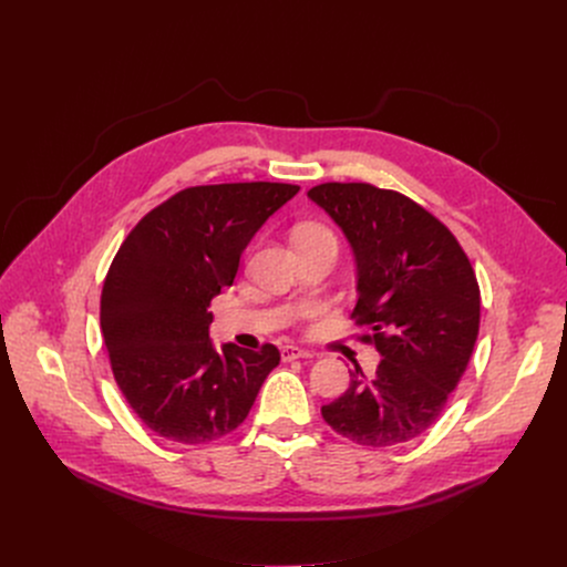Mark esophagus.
<instances>
[{
	"label": "esophagus",
	"instance_id": "esophagus-1",
	"mask_svg": "<svg viewBox=\"0 0 567 567\" xmlns=\"http://www.w3.org/2000/svg\"><path fill=\"white\" fill-rule=\"evenodd\" d=\"M282 354V361H293V359H313L316 354L309 352V350H302V348H296V346H285L280 350Z\"/></svg>",
	"mask_w": 567,
	"mask_h": 567
}]
</instances>
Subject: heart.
I'll return each mask as SVG.
<instances>
[{
    "label": "heart",
    "instance_id": "b5f03b06",
    "mask_svg": "<svg viewBox=\"0 0 567 567\" xmlns=\"http://www.w3.org/2000/svg\"><path fill=\"white\" fill-rule=\"evenodd\" d=\"M316 233H328L322 226H316V224H302L293 237H302V235H316Z\"/></svg>",
    "mask_w": 567,
    "mask_h": 567
}]
</instances>
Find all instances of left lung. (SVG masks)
Masks as SVG:
<instances>
[{"label":"left lung","instance_id":"obj_1","mask_svg":"<svg viewBox=\"0 0 567 567\" xmlns=\"http://www.w3.org/2000/svg\"><path fill=\"white\" fill-rule=\"evenodd\" d=\"M307 197L348 237L357 262L352 311L381 354L368 379L322 406L339 435L394 446L429 431L462 379L480 330V287L455 235L426 208L370 184H320Z\"/></svg>","mask_w":567,"mask_h":567}]
</instances>
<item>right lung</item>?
<instances>
[{
	"label": "right lung",
	"mask_w": 567,
	"mask_h": 567,
	"mask_svg": "<svg viewBox=\"0 0 567 567\" xmlns=\"http://www.w3.org/2000/svg\"><path fill=\"white\" fill-rule=\"evenodd\" d=\"M300 188L195 186L150 210L121 245L101 296L114 379L138 420L179 444H206L247 420L276 346L215 350L210 300L230 287L262 224Z\"/></svg>",
	"instance_id": "1"
}]
</instances>
